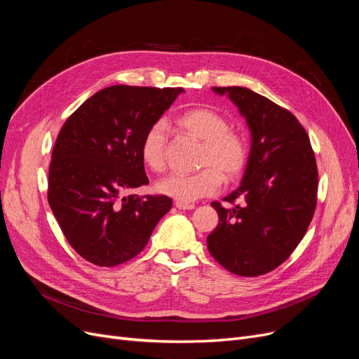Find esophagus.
<instances>
[{
	"mask_svg": "<svg viewBox=\"0 0 359 359\" xmlns=\"http://www.w3.org/2000/svg\"><path fill=\"white\" fill-rule=\"evenodd\" d=\"M175 206L178 210H194V203H184V202H175Z\"/></svg>",
	"mask_w": 359,
	"mask_h": 359,
	"instance_id": "esophagus-1",
	"label": "esophagus"
}]
</instances>
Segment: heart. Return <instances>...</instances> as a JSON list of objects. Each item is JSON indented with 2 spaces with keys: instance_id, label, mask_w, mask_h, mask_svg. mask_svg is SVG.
<instances>
[{
  "instance_id": "1",
  "label": "heart",
  "mask_w": 359,
  "mask_h": 359,
  "mask_svg": "<svg viewBox=\"0 0 359 359\" xmlns=\"http://www.w3.org/2000/svg\"><path fill=\"white\" fill-rule=\"evenodd\" d=\"M184 132L202 140L199 166L190 175L173 173L157 181V193L177 202L193 203L214 194L222 187V178L233 181L241 175L248 161V144L243 133L229 128V119L210 107H193L177 118ZM168 124L158 119L151 124L140 140V157L154 172L166 168Z\"/></svg>"
}]
</instances>
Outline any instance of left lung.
<instances>
[{"instance_id": "8db88e82", "label": "left lung", "mask_w": 359, "mask_h": 359, "mask_svg": "<svg viewBox=\"0 0 359 359\" xmlns=\"http://www.w3.org/2000/svg\"><path fill=\"white\" fill-rule=\"evenodd\" d=\"M245 118L252 137L241 186L212 202L219 224L206 238L227 271L256 277L292 255L316 210L318 166L307 132L295 115L244 86H212ZM236 198L240 204H235Z\"/></svg>"}]
</instances>
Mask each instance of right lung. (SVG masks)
I'll return each instance as SVG.
<instances>
[{"mask_svg": "<svg viewBox=\"0 0 359 359\" xmlns=\"http://www.w3.org/2000/svg\"><path fill=\"white\" fill-rule=\"evenodd\" d=\"M182 88L114 85L95 93L64 123L52 151L48 201L70 245L99 266L142 252L168 196L124 191L145 186L140 140Z\"/></svg>", "mask_w": 359, "mask_h": 359, "instance_id": "obj_1", "label": "right lung"}]
</instances>
